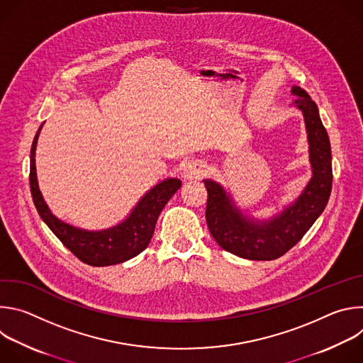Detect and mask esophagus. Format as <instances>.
Instances as JSON below:
<instances>
[{
	"label": "esophagus",
	"instance_id": "esophagus-1",
	"mask_svg": "<svg viewBox=\"0 0 363 363\" xmlns=\"http://www.w3.org/2000/svg\"><path fill=\"white\" fill-rule=\"evenodd\" d=\"M205 174H206V165L199 160L188 161L182 168V175L185 179H199Z\"/></svg>",
	"mask_w": 363,
	"mask_h": 363
}]
</instances>
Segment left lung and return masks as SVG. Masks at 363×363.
<instances>
[{"label": "left lung", "instance_id": "8db88e82", "mask_svg": "<svg viewBox=\"0 0 363 363\" xmlns=\"http://www.w3.org/2000/svg\"><path fill=\"white\" fill-rule=\"evenodd\" d=\"M294 105L303 112L312 179L300 196L270 220L244 216L227 191L216 181L203 179L208 191L205 218L214 240L225 251L247 260H276L294 247L326 208L332 191V153L319 109L303 89L293 86Z\"/></svg>", "mask_w": 363, "mask_h": 363}]
</instances>
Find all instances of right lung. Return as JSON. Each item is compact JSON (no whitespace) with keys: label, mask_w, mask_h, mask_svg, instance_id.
I'll list each match as a JSON object with an SVG mask.
<instances>
[{"label":"right lung","mask_w":363,"mask_h":363,"mask_svg":"<svg viewBox=\"0 0 363 363\" xmlns=\"http://www.w3.org/2000/svg\"><path fill=\"white\" fill-rule=\"evenodd\" d=\"M41 128L43 125L34 136L30 152V188L35 208L48 228L80 262L89 266L105 267L119 264L142 252L150 242L155 225H157V220L164 206L181 188L182 182L178 178H167L161 181L139 199L129 217L115 227L100 231H87L73 227L51 214L38 188L35 146Z\"/></svg>","instance_id":"obj_1"}]
</instances>
